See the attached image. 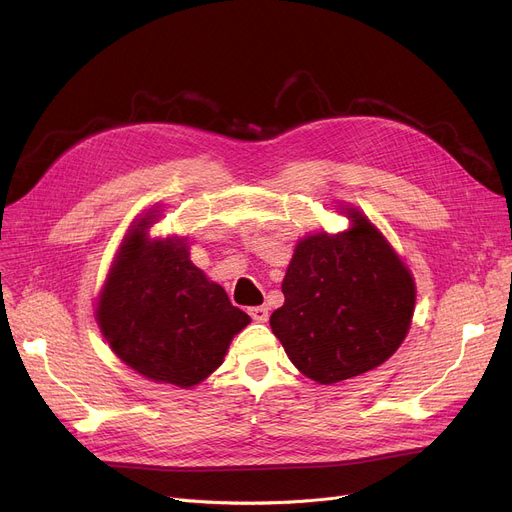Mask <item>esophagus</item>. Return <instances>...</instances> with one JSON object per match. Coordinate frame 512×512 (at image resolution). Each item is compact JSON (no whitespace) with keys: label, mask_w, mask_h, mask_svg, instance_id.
Segmentation results:
<instances>
[{"label":"esophagus","mask_w":512,"mask_h":512,"mask_svg":"<svg viewBox=\"0 0 512 512\" xmlns=\"http://www.w3.org/2000/svg\"><path fill=\"white\" fill-rule=\"evenodd\" d=\"M249 315L255 319V321H267V317H270V309H267L265 305H259V307H251L249 309Z\"/></svg>","instance_id":"1"}]
</instances>
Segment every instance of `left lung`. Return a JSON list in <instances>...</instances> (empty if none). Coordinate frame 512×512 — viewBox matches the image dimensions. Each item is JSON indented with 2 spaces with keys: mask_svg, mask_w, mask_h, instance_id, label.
I'll return each mask as SVG.
<instances>
[{
  "mask_svg": "<svg viewBox=\"0 0 512 512\" xmlns=\"http://www.w3.org/2000/svg\"><path fill=\"white\" fill-rule=\"evenodd\" d=\"M348 230L301 238L270 317L292 365L332 386L386 363L407 338L417 288L405 261L365 213L338 205Z\"/></svg>",
  "mask_w": 512,
  "mask_h": 512,
  "instance_id": "left-lung-1",
  "label": "left lung"
}]
</instances>
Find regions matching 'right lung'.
I'll return each mask as SVG.
<instances>
[{
	"instance_id": "right-lung-1",
	"label": "right lung",
	"mask_w": 512,
	"mask_h": 512,
	"mask_svg": "<svg viewBox=\"0 0 512 512\" xmlns=\"http://www.w3.org/2000/svg\"><path fill=\"white\" fill-rule=\"evenodd\" d=\"M151 207L122 238L95 317L114 355L155 384L193 388L224 363L251 324L226 290L191 261L184 236L151 238Z\"/></svg>"
}]
</instances>
